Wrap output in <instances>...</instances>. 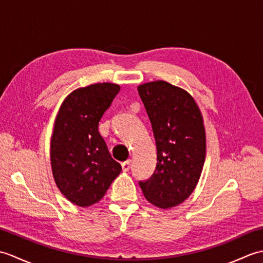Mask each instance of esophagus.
Listing matches in <instances>:
<instances>
[{"mask_svg":"<svg viewBox=\"0 0 263 263\" xmlns=\"http://www.w3.org/2000/svg\"><path fill=\"white\" fill-rule=\"evenodd\" d=\"M130 167H131V160L130 159L124 161V163H122V170H123V172H127L128 170H130Z\"/></svg>","mask_w":263,"mask_h":263,"instance_id":"obj_1","label":"esophagus"}]
</instances>
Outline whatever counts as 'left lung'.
I'll return each instance as SVG.
<instances>
[{
	"instance_id": "1",
	"label": "left lung",
	"mask_w": 263,
	"mask_h": 263,
	"mask_svg": "<svg viewBox=\"0 0 263 263\" xmlns=\"http://www.w3.org/2000/svg\"><path fill=\"white\" fill-rule=\"evenodd\" d=\"M138 91L157 147L156 171L139 184L150 203L168 209L192 194L202 173L206 147L203 117L191 95L170 82L143 83Z\"/></svg>"
}]
</instances>
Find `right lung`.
<instances>
[{
  "instance_id": "obj_1",
  "label": "right lung",
  "mask_w": 263,
  "mask_h": 263,
  "mask_svg": "<svg viewBox=\"0 0 263 263\" xmlns=\"http://www.w3.org/2000/svg\"><path fill=\"white\" fill-rule=\"evenodd\" d=\"M120 89L109 82L78 88L58 111L51 138L52 173L61 193L76 205L97 203L122 171L98 132Z\"/></svg>"
}]
</instances>
